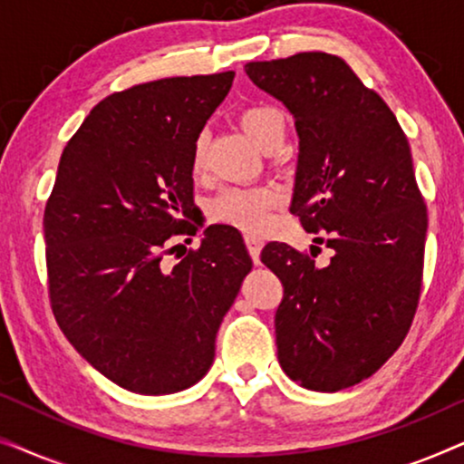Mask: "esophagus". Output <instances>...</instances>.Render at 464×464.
<instances>
[{
	"instance_id": "1",
	"label": "esophagus",
	"mask_w": 464,
	"mask_h": 464,
	"mask_svg": "<svg viewBox=\"0 0 464 464\" xmlns=\"http://www.w3.org/2000/svg\"><path fill=\"white\" fill-rule=\"evenodd\" d=\"M245 243H246V249H249V256L256 264H259V253H262V238L257 237H245Z\"/></svg>"
}]
</instances>
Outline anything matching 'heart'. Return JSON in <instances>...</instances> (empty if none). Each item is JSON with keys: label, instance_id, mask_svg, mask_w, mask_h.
Segmentation results:
<instances>
[{"label": "heart", "instance_id": "b5f03b06", "mask_svg": "<svg viewBox=\"0 0 464 464\" xmlns=\"http://www.w3.org/2000/svg\"><path fill=\"white\" fill-rule=\"evenodd\" d=\"M238 122L256 145L266 150L278 139H283L285 120L283 113L270 105H253L240 111ZM207 139L198 135L189 150V167L194 173L205 169ZM281 202L276 188H232L218 194L208 207L213 219L224 221L245 232H262L268 227L272 208Z\"/></svg>", "mask_w": 464, "mask_h": 464}]
</instances>
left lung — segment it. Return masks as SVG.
I'll use <instances>...</instances> for the list:
<instances>
[{
	"mask_svg": "<svg viewBox=\"0 0 464 464\" xmlns=\"http://www.w3.org/2000/svg\"><path fill=\"white\" fill-rule=\"evenodd\" d=\"M249 80L281 101L300 137L294 200L327 266L285 243L262 262L281 278L278 363L310 391L359 384L401 346L422 287L427 205L395 113L340 56L300 53L246 63Z\"/></svg>",
	"mask_w": 464,
	"mask_h": 464,
	"instance_id": "8db88e82",
	"label": "left lung"
}]
</instances>
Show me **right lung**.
<instances>
[{"instance_id":"right-lung-1","label":"right lung","mask_w":464,"mask_h":464,"mask_svg":"<svg viewBox=\"0 0 464 464\" xmlns=\"http://www.w3.org/2000/svg\"><path fill=\"white\" fill-rule=\"evenodd\" d=\"M234 72L164 78L92 107L63 150L44 211L48 294L75 351L139 395L198 382L249 275L238 232L208 226L198 249L164 262L189 224V150L230 92Z\"/></svg>"}]
</instances>
